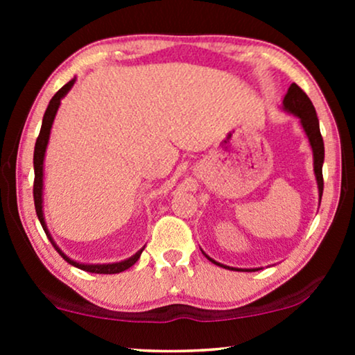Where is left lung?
Listing matches in <instances>:
<instances>
[{"label": "left lung", "instance_id": "8db88e82", "mask_svg": "<svg viewBox=\"0 0 355 355\" xmlns=\"http://www.w3.org/2000/svg\"><path fill=\"white\" fill-rule=\"evenodd\" d=\"M284 110H288L289 113H293L297 116L302 123V128L307 134V137L310 140V145H312L313 150V169H315V176H317V182H318V191H320V200H322V193H323V159H324V145H323V137L320 134V124H318V118L317 113H315V108L312 105V101L307 96V94L300 89L297 84H291L288 94L284 96ZM210 259V257H208ZM211 260V259H210ZM213 263H216L215 260H211ZM223 266L221 263H216ZM227 270H236V268H230V266H225ZM249 271V270H247Z\"/></svg>", "mask_w": 355, "mask_h": 355}]
</instances>
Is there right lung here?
I'll return each mask as SVG.
<instances>
[{
    "instance_id": "right-lung-1",
    "label": "right lung",
    "mask_w": 355,
    "mask_h": 355,
    "mask_svg": "<svg viewBox=\"0 0 355 355\" xmlns=\"http://www.w3.org/2000/svg\"><path fill=\"white\" fill-rule=\"evenodd\" d=\"M76 79H72L67 82L66 85H62L60 90L56 92L55 96L50 100V105H48V108L45 111V116H43V123H42V129H40V134H38L37 137V142H35V152H33V169H35V179H33V202H35V211H37V216L38 220H40V225L43 227V231L46 232L48 239L51 241V244L55 249L58 250V254H60L62 259H64L67 263L74 265L76 268H80L84 271H89V273H98V275H114V273H121V271L128 270L132 266L135 261L140 259V254H142V250H139L137 254L130 257V259L124 260V261H119V263H111V265H82V263H77V261L67 259V257L62 254V252L58 249L55 242H53L51 236L48 234V230H46V225H45V218H43V210H42V189H43V158H45V150H46V144H48V139H50V130H51V125H53V119H55L56 116V111L60 108V103H61V98L64 96L67 92L71 90V87L74 85Z\"/></svg>"
}]
</instances>
